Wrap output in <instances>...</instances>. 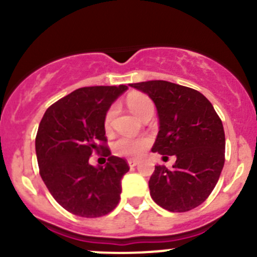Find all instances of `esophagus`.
Listing matches in <instances>:
<instances>
[{
	"label": "esophagus",
	"mask_w": 257,
	"mask_h": 257,
	"mask_svg": "<svg viewBox=\"0 0 257 257\" xmlns=\"http://www.w3.org/2000/svg\"><path fill=\"white\" fill-rule=\"evenodd\" d=\"M138 164H139L138 160H133V159H129V160H128V165H129V167H131V168L137 167V165H138Z\"/></svg>",
	"instance_id": "1"
}]
</instances>
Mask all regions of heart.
<instances>
[{
	"instance_id": "obj_1",
	"label": "heart",
	"mask_w": 257,
	"mask_h": 257,
	"mask_svg": "<svg viewBox=\"0 0 257 257\" xmlns=\"http://www.w3.org/2000/svg\"><path fill=\"white\" fill-rule=\"evenodd\" d=\"M126 104L139 119L148 112H154V105L149 97L142 93H133L126 98ZM115 114V109L110 108L105 114L104 126L105 129L110 128V124ZM150 147V139L147 137H139V138H129V137H121L113 145V150L119 157L125 158H141Z\"/></svg>"
}]
</instances>
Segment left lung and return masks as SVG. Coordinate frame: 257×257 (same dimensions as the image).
Instances as JSON below:
<instances>
[{
	"instance_id": "1",
	"label": "left lung",
	"mask_w": 257,
	"mask_h": 257,
	"mask_svg": "<svg viewBox=\"0 0 257 257\" xmlns=\"http://www.w3.org/2000/svg\"><path fill=\"white\" fill-rule=\"evenodd\" d=\"M157 107L159 132L152 152L175 155L173 169L157 165L150 196L163 209L184 212L208 199L225 163L221 119L200 92L167 80L133 83ZM168 158V157H165Z\"/></svg>"
}]
</instances>
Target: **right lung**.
I'll use <instances>...</instances> for the list:
<instances>
[{
    "mask_svg": "<svg viewBox=\"0 0 257 257\" xmlns=\"http://www.w3.org/2000/svg\"><path fill=\"white\" fill-rule=\"evenodd\" d=\"M126 85L83 87L46 110L36 137L40 174L54 200L74 215L98 217L118 205L121 178L129 170L124 159L105 145L104 118ZM106 150L103 167L89 164L93 150Z\"/></svg>",
    "mask_w": 257,
    "mask_h": 257,
    "instance_id": "obj_1",
    "label": "right lung"
}]
</instances>
